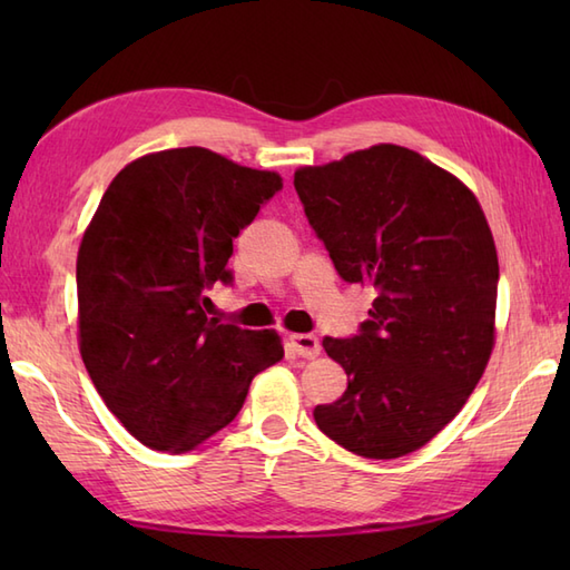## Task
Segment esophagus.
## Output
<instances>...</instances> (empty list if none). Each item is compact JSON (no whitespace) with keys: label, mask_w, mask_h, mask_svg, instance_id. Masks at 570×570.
Segmentation results:
<instances>
[{"label":"esophagus","mask_w":570,"mask_h":570,"mask_svg":"<svg viewBox=\"0 0 570 570\" xmlns=\"http://www.w3.org/2000/svg\"><path fill=\"white\" fill-rule=\"evenodd\" d=\"M288 343H292L296 355L306 357V360H313V357L321 355L318 337L311 335V333H292V335H288Z\"/></svg>","instance_id":"obj_1"}]
</instances>
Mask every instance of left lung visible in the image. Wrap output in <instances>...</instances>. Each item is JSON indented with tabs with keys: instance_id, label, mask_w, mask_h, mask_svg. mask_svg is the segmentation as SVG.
I'll return each instance as SVG.
<instances>
[{
	"instance_id": "1",
	"label": "left lung",
	"mask_w": 570,
	"mask_h": 570,
	"mask_svg": "<svg viewBox=\"0 0 570 570\" xmlns=\"http://www.w3.org/2000/svg\"><path fill=\"white\" fill-rule=\"evenodd\" d=\"M294 186L337 274L377 292L360 335L323 341L347 390L313 419L355 455L414 453L455 419L492 355L500 264L488 217L463 180L396 144L301 166Z\"/></svg>"
}]
</instances>
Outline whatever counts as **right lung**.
<instances>
[{
	"instance_id": "add662e5",
	"label": "right lung",
	"mask_w": 570,
	"mask_h": 570,
	"mask_svg": "<svg viewBox=\"0 0 570 570\" xmlns=\"http://www.w3.org/2000/svg\"><path fill=\"white\" fill-rule=\"evenodd\" d=\"M282 188L276 171L203 147L119 171L78 249V345L95 390L144 445L188 453L225 429L284 357L276 331L208 318L233 239Z\"/></svg>"
}]
</instances>
